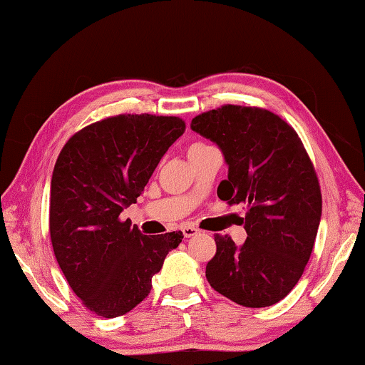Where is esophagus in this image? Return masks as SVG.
<instances>
[{
	"mask_svg": "<svg viewBox=\"0 0 365 365\" xmlns=\"http://www.w3.org/2000/svg\"><path fill=\"white\" fill-rule=\"evenodd\" d=\"M182 232L185 235V238H191V237H195V235L200 233V230H196L195 227H183Z\"/></svg>",
	"mask_w": 365,
	"mask_h": 365,
	"instance_id": "obj_1",
	"label": "esophagus"
}]
</instances>
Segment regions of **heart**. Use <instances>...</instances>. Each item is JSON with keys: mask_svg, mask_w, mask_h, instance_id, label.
Instances as JSON below:
<instances>
[{"mask_svg": "<svg viewBox=\"0 0 365 365\" xmlns=\"http://www.w3.org/2000/svg\"><path fill=\"white\" fill-rule=\"evenodd\" d=\"M191 146H205V143H195V145H191Z\"/></svg>", "mask_w": 365, "mask_h": 365, "instance_id": "1", "label": "heart"}]
</instances>
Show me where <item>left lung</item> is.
<instances>
[{"instance_id": "1", "label": "left lung", "mask_w": 365, "mask_h": 365, "mask_svg": "<svg viewBox=\"0 0 365 365\" xmlns=\"http://www.w3.org/2000/svg\"><path fill=\"white\" fill-rule=\"evenodd\" d=\"M191 130L224 154L228 178L217 196L248 206L242 246L215 237L209 285L240 306L275 304L301 279L317 237L322 195L311 159L298 133L265 109L227 104L196 115Z\"/></svg>"}]
</instances>
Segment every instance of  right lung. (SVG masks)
Segmentation results:
<instances>
[{
    "instance_id": "right-lung-1",
    "label": "right lung",
    "mask_w": 365,
    "mask_h": 365,
    "mask_svg": "<svg viewBox=\"0 0 365 365\" xmlns=\"http://www.w3.org/2000/svg\"><path fill=\"white\" fill-rule=\"evenodd\" d=\"M183 132L178 117L120 114L82 128L61 150L49 202L54 256L98 316L114 319L140 304L165 256L182 243V232L148 237L120 212L137 202Z\"/></svg>"
}]
</instances>
